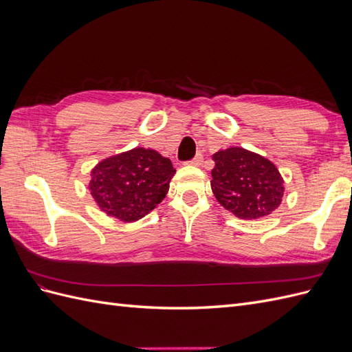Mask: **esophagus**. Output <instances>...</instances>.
<instances>
[{"mask_svg": "<svg viewBox=\"0 0 352 352\" xmlns=\"http://www.w3.org/2000/svg\"><path fill=\"white\" fill-rule=\"evenodd\" d=\"M186 164H190V166H201L202 164V155L201 154H197L192 160H189V162Z\"/></svg>", "mask_w": 352, "mask_h": 352, "instance_id": "1", "label": "esophagus"}]
</instances>
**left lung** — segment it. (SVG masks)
Returning <instances> with one entry per match:
<instances>
[{
  "label": "left lung",
  "mask_w": 352,
  "mask_h": 352,
  "mask_svg": "<svg viewBox=\"0 0 352 352\" xmlns=\"http://www.w3.org/2000/svg\"><path fill=\"white\" fill-rule=\"evenodd\" d=\"M212 160V194L236 217L260 219L279 207L283 179L270 160L239 146L219 151Z\"/></svg>",
  "instance_id": "obj_1"
}]
</instances>
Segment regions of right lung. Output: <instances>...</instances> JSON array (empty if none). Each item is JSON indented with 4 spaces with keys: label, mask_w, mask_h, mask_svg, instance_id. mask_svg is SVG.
Segmentation results:
<instances>
[{
    "label": "right lung",
    "mask_w": 352,
    "mask_h": 352,
    "mask_svg": "<svg viewBox=\"0 0 352 352\" xmlns=\"http://www.w3.org/2000/svg\"><path fill=\"white\" fill-rule=\"evenodd\" d=\"M176 170L154 150L133 148L92 168L89 190L98 207L122 221H136L162 202Z\"/></svg>",
    "instance_id": "1"
}]
</instances>
